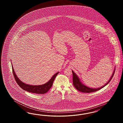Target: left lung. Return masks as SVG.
Returning a JSON list of instances; mask_svg holds the SVG:
<instances>
[{"label": "left lung", "instance_id": "1", "mask_svg": "<svg viewBox=\"0 0 123 123\" xmlns=\"http://www.w3.org/2000/svg\"><path fill=\"white\" fill-rule=\"evenodd\" d=\"M115 72V68L114 70L113 71V73L112 74V76L111 77L110 79L108 80V82H107L104 85H103L102 86L99 88H92V87H89L88 86L85 85L82 83L81 81H80V79L79 78L78 75L76 74L72 70L73 72V84L75 88H76L79 91L82 92H84V93H91V92H96L99 90L101 89V88H103L104 86L107 85L109 82L111 81V80L112 78H113L114 73Z\"/></svg>", "mask_w": 123, "mask_h": 123}]
</instances>
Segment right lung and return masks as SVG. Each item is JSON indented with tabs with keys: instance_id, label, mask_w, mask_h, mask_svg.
<instances>
[{
	"instance_id": "obj_1",
	"label": "right lung",
	"mask_w": 123,
	"mask_h": 123,
	"mask_svg": "<svg viewBox=\"0 0 123 123\" xmlns=\"http://www.w3.org/2000/svg\"><path fill=\"white\" fill-rule=\"evenodd\" d=\"M12 73L14 75L15 80L17 83L18 84L20 87H21L22 89L26 91L27 92L31 93H37V94H45L46 93L50 88L51 87L54 81L55 78L56 76L59 74V72L56 73L55 74L52 76V78L48 82L45 84L41 85H31L29 84H26L22 81H21L19 78L18 77L17 75L15 74L12 65Z\"/></svg>"
}]
</instances>
